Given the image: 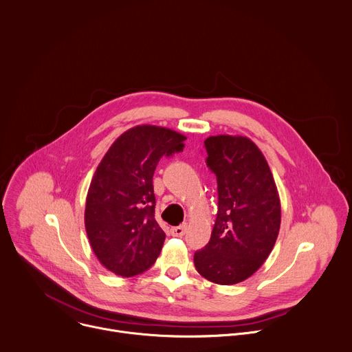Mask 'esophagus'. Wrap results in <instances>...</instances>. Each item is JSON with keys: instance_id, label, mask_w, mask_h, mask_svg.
<instances>
[{"instance_id": "1", "label": "esophagus", "mask_w": 352, "mask_h": 352, "mask_svg": "<svg viewBox=\"0 0 352 352\" xmlns=\"http://www.w3.org/2000/svg\"><path fill=\"white\" fill-rule=\"evenodd\" d=\"M185 230H186V223H182V225H179V226H174V228H171L170 233H171V236L181 238V236H184V235H185Z\"/></svg>"}]
</instances>
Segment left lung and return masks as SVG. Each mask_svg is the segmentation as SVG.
<instances>
[{
	"label": "left lung",
	"mask_w": 352,
	"mask_h": 352,
	"mask_svg": "<svg viewBox=\"0 0 352 352\" xmlns=\"http://www.w3.org/2000/svg\"><path fill=\"white\" fill-rule=\"evenodd\" d=\"M217 177L218 211L210 242L195 253L197 272L218 285L250 278L271 254L280 228V200L270 166L246 137L204 141Z\"/></svg>",
	"instance_id": "1"
}]
</instances>
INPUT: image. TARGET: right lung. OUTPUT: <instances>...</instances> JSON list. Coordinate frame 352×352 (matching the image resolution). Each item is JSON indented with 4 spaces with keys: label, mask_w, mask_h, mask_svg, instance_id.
Returning a JSON list of instances; mask_svg holds the SVG:
<instances>
[{
    "label": "right lung",
    "mask_w": 352,
    "mask_h": 352,
    "mask_svg": "<svg viewBox=\"0 0 352 352\" xmlns=\"http://www.w3.org/2000/svg\"><path fill=\"white\" fill-rule=\"evenodd\" d=\"M186 137L137 126L117 138L99 163L85 203V230L99 263L130 278L159 257L166 233L155 219L153 174L163 156L182 152Z\"/></svg>",
    "instance_id": "right-lung-1"
}]
</instances>
